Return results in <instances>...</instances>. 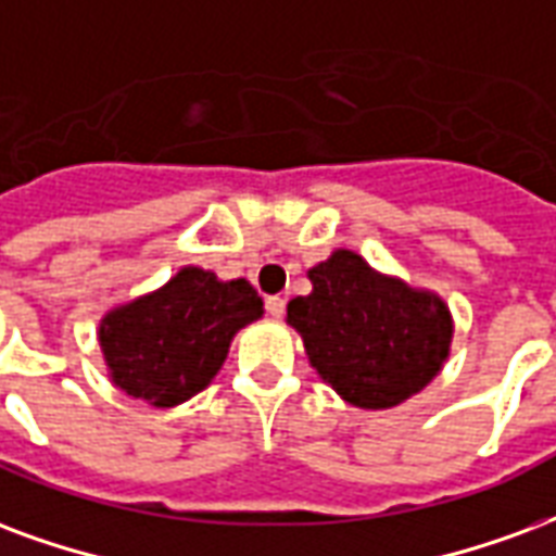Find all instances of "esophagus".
<instances>
[{"label": "esophagus", "mask_w": 556, "mask_h": 556, "mask_svg": "<svg viewBox=\"0 0 556 556\" xmlns=\"http://www.w3.org/2000/svg\"><path fill=\"white\" fill-rule=\"evenodd\" d=\"M265 309H267V315H270V318H282V312H286V300H282V298H267Z\"/></svg>", "instance_id": "esophagus-1"}]
</instances>
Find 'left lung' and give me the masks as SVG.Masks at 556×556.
I'll return each mask as SVG.
<instances>
[{"instance_id":"left-lung-1","label":"left lung","mask_w":556,"mask_h":556,"mask_svg":"<svg viewBox=\"0 0 556 556\" xmlns=\"http://www.w3.org/2000/svg\"><path fill=\"white\" fill-rule=\"evenodd\" d=\"M309 279L312 291L291 300L286 320L341 401L392 409L442 371L454 318L439 294L374 270L353 250H336Z\"/></svg>"}]
</instances>
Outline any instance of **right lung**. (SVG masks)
Here are the masks:
<instances>
[{"instance_id": "add662e5", "label": "right lung", "mask_w": 556, "mask_h": 556, "mask_svg": "<svg viewBox=\"0 0 556 556\" xmlns=\"http://www.w3.org/2000/svg\"><path fill=\"white\" fill-rule=\"evenodd\" d=\"M265 315L247 279H217L185 265L162 289L102 315L100 348L111 382L155 409L203 392L220 371L238 330Z\"/></svg>"}]
</instances>
